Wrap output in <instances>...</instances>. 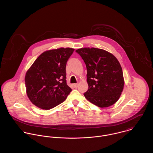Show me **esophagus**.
Instances as JSON below:
<instances>
[{
	"label": "esophagus",
	"instance_id": "1",
	"mask_svg": "<svg viewBox=\"0 0 153 153\" xmlns=\"http://www.w3.org/2000/svg\"><path fill=\"white\" fill-rule=\"evenodd\" d=\"M78 84H73V87H74V88H76L78 87Z\"/></svg>",
	"mask_w": 153,
	"mask_h": 153
}]
</instances>
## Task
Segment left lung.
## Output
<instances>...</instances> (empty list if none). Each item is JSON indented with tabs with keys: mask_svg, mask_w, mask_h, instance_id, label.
I'll use <instances>...</instances> for the list:
<instances>
[{
	"mask_svg": "<svg viewBox=\"0 0 153 153\" xmlns=\"http://www.w3.org/2000/svg\"><path fill=\"white\" fill-rule=\"evenodd\" d=\"M85 62L88 89L84 95L93 104L108 107L115 104L123 90L122 68L108 52L98 48H84L75 51Z\"/></svg>",
	"mask_w": 153,
	"mask_h": 153,
	"instance_id": "left-lung-1",
	"label": "left lung"
}]
</instances>
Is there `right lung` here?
<instances>
[{
	"mask_svg": "<svg viewBox=\"0 0 153 153\" xmlns=\"http://www.w3.org/2000/svg\"><path fill=\"white\" fill-rule=\"evenodd\" d=\"M74 51L70 48L45 51L27 71L26 93L35 105L50 109L65 100L72 91L66 84V65Z\"/></svg>",
	"mask_w": 153,
	"mask_h": 153,
	"instance_id": "add662e5",
	"label": "right lung"
}]
</instances>
